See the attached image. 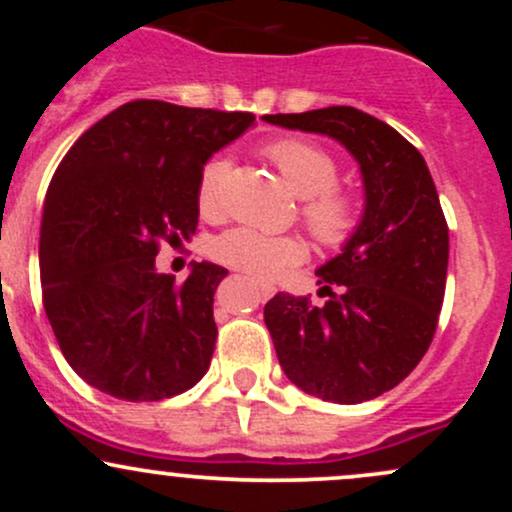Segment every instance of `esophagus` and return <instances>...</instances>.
<instances>
[{"instance_id": "esophagus-1", "label": "esophagus", "mask_w": 512, "mask_h": 512, "mask_svg": "<svg viewBox=\"0 0 512 512\" xmlns=\"http://www.w3.org/2000/svg\"><path fill=\"white\" fill-rule=\"evenodd\" d=\"M260 293H262V298H269V296H274V286L260 284Z\"/></svg>"}]
</instances>
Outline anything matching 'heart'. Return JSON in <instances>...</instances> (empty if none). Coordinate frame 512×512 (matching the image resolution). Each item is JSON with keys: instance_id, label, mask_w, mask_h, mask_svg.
<instances>
[{"instance_id": "b5f03b06", "label": "heart", "mask_w": 512, "mask_h": 512, "mask_svg": "<svg viewBox=\"0 0 512 512\" xmlns=\"http://www.w3.org/2000/svg\"><path fill=\"white\" fill-rule=\"evenodd\" d=\"M264 154L272 158L286 185L303 197V219L308 231L325 245H339L354 233L358 214L354 199L334 187L337 161L322 146L305 139H276ZM228 161L214 158L202 170L197 204L207 219L221 214L223 182ZM214 257L221 264L255 276H274L284 267L301 262L303 248L291 236H264L252 228H231L214 240Z\"/></svg>"}]
</instances>
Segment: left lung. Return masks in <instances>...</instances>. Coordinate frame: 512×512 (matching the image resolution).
I'll return each instance as SVG.
<instances>
[{
    "instance_id": "8db88e82",
    "label": "left lung",
    "mask_w": 512,
    "mask_h": 512,
    "mask_svg": "<svg viewBox=\"0 0 512 512\" xmlns=\"http://www.w3.org/2000/svg\"><path fill=\"white\" fill-rule=\"evenodd\" d=\"M264 122L325 134L361 170L358 226L315 272L330 301L276 293L264 322L293 385L325 402H368L419 366L436 332L450 252L436 185L424 156L363 110L332 105Z\"/></svg>"
}]
</instances>
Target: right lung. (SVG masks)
<instances>
[{"mask_svg":"<svg viewBox=\"0 0 512 512\" xmlns=\"http://www.w3.org/2000/svg\"><path fill=\"white\" fill-rule=\"evenodd\" d=\"M252 125L250 113L132 101L86 129L52 175L40 223L45 313L69 366L105 395L158 402L209 370L228 269L192 262L175 284L156 255L163 240H190L204 166Z\"/></svg>","mask_w":512,"mask_h":512,"instance_id":"right-lung-1","label":"right lung"}]
</instances>
